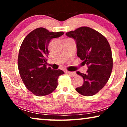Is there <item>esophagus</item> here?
I'll list each match as a JSON object with an SVG mask.
<instances>
[{
  "instance_id": "1",
  "label": "esophagus",
  "mask_w": 127,
  "mask_h": 127,
  "mask_svg": "<svg viewBox=\"0 0 127 127\" xmlns=\"http://www.w3.org/2000/svg\"><path fill=\"white\" fill-rule=\"evenodd\" d=\"M66 73H67V74H70V75H71V76H73V77H74V76H75V75H76L77 74H76V73H75V72H71V71H66Z\"/></svg>"
}]
</instances>
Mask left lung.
<instances>
[{"mask_svg":"<svg viewBox=\"0 0 127 127\" xmlns=\"http://www.w3.org/2000/svg\"><path fill=\"white\" fill-rule=\"evenodd\" d=\"M65 35L75 41L77 56L88 67L86 73L77 72L84 83L75 90L85 96L97 94L106 84L113 69L111 50L107 38L88 27H81Z\"/></svg>","mask_w":127,"mask_h":127,"instance_id":"8db88e82","label":"left lung"}]
</instances>
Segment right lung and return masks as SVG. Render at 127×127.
I'll list each match as a JSON object with an SVG mask.
<instances>
[{
  "label": "right lung",
  "instance_id": "obj_1",
  "mask_svg": "<svg viewBox=\"0 0 127 127\" xmlns=\"http://www.w3.org/2000/svg\"><path fill=\"white\" fill-rule=\"evenodd\" d=\"M64 34L62 32H50L40 28L30 32L19 50L18 68L20 77L29 90L37 96H44L57 88V79L64 74L61 70L47 68L48 46L53 38Z\"/></svg>",
  "mask_w": 127,
  "mask_h": 127
}]
</instances>
